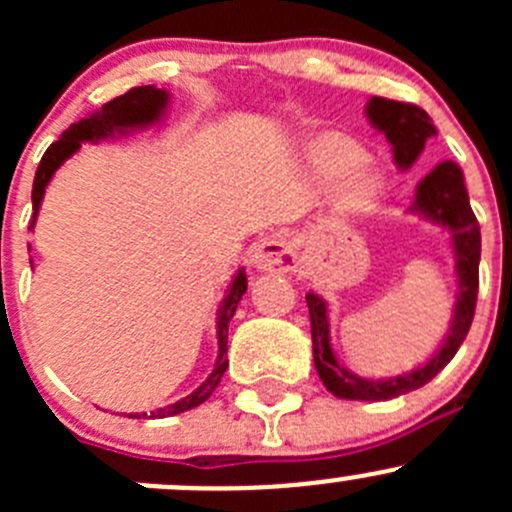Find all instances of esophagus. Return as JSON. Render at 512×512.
Instances as JSON below:
<instances>
[{
	"label": "esophagus",
	"mask_w": 512,
	"mask_h": 512,
	"mask_svg": "<svg viewBox=\"0 0 512 512\" xmlns=\"http://www.w3.org/2000/svg\"><path fill=\"white\" fill-rule=\"evenodd\" d=\"M252 265L260 272H275V275H285V272H294L299 265L297 247L292 240L282 235L265 237L257 245L255 255H252Z\"/></svg>",
	"instance_id": "obj_1"
}]
</instances>
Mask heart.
<instances>
[{"label": "heart", "instance_id": "1", "mask_svg": "<svg viewBox=\"0 0 512 512\" xmlns=\"http://www.w3.org/2000/svg\"><path fill=\"white\" fill-rule=\"evenodd\" d=\"M364 153L347 141H324L317 148V168L327 175H344L361 165ZM371 193V180L364 173L349 175L344 185V198L349 205H361Z\"/></svg>", "mask_w": 512, "mask_h": 512}]
</instances>
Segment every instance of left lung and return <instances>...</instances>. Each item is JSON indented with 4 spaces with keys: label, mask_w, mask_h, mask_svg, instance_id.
Wrapping results in <instances>:
<instances>
[{
    "label": "left lung",
    "mask_w": 512,
    "mask_h": 512,
    "mask_svg": "<svg viewBox=\"0 0 512 512\" xmlns=\"http://www.w3.org/2000/svg\"><path fill=\"white\" fill-rule=\"evenodd\" d=\"M366 116L374 123L389 143L394 146V160L401 168H411L416 158L421 156L428 138L436 133L431 118L416 103L391 101V98L374 96L366 106ZM414 213L426 215L436 223L446 225L453 232V247H456V272H458V302L456 314H453V327L448 339L438 349L436 356L421 369L411 374L396 376L389 381H369L349 374L337 364L329 344V322L327 307L314 292L307 294L309 319H312V347H314V366L319 371V379L324 381L327 391H332L337 399L349 401H386L396 399L401 394L421 389L423 384L433 379L448 361L458 352V347L466 339L471 329L473 314H476L478 299V262H480V230L478 220L473 215L471 203H468L466 185H463V173L456 163L436 165L426 178L421 180L416 190Z\"/></svg>",
    "instance_id": "8db88e82"
}]
</instances>
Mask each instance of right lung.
<instances>
[{"label": "right lung", "instance_id": "obj_1", "mask_svg": "<svg viewBox=\"0 0 512 512\" xmlns=\"http://www.w3.org/2000/svg\"><path fill=\"white\" fill-rule=\"evenodd\" d=\"M165 103H168V94L160 89H153V86H136V89L126 91L123 96L113 98L108 101L106 106L101 108V113H94L91 118H84V121L74 123L64 136L59 138L56 143H51L46 148L44 158H41L39 168H36V178H34V190H32V205H34V215H32V223L29 227H34V218H36V210H39L41 198H44V188L49 185L51 175L54 170L64 163L71 153L79 151V146L84 141H94V138H103L113 131V128H136V126H146V123L158 121V116L163 113ZM247 289V277L245 272H237L235 282H232L230 292H227L223 307H220V317H218V342H220V356H218V364H215L213 374L193 391L188 394L185 399L175 401L173 406H165V409L153 411L151 418H165V416H175V414H183V411L195 409L200 406L203 401L210 399V394L215 391V386L220 384L223 379L225 369H227V324H230L232 314H235L237 302L240 297L245 294ZM133 418H148V414H133Z\"/></svg>", "mask_w": 512, "mask_h": 512}]
</instances>
